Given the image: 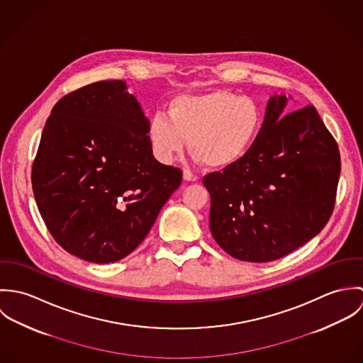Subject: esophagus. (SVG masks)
Listing matches in <instances>:
<instances>
[{
  "instance_id": "esophagus-1",
  "label": "esophagus",
  "mask_w": 363,
  "mask_h": 363,
  "mask_svg": "<svg viewBox=\"0 0 363 363\" xmlns=\"http://www.w3.org/2000/svg\"><path fill=\"white\" fill-rule=\"evenodd\" d=\"M183 177L187 182H197L199 180V176L196 173H193L190 169H184L183 170Z\"/></svg>"
}]
</instances>
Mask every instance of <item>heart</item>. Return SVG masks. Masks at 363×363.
<instances>
[{
    "instance_id": "b5f03b06",
    "label": "heart",
    "mask_w": 363,
    "mask_h": 363,
    "mask_svg": "<svg viewBox=\"0 0 363 363\" xmlns=\"http://www.w3.org/2000/svg\"><path fill=\"white\" fill-rule=\"evenodd\" d=\"M259 127L261 111L253 99L212 91L172 99L167 116L155 113L147 133L154 155L163 163L182 154L189 140L197 159L211 167H226L250 150Z\"/></svg>"
}]
</instances>
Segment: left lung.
<instances>
[{"label": "left lung", "mask_w": 363, "mask_h": 363, "mask_svg": "<svg viewBox=\"0 0 363 363\" xmlns=\"http://www.w3.org/2000/svg\"><path fill=\"white\" fill-rule=\"evenodd\" d=\"M275 95L250 150L222 172L204 176L209 229L232 257L268 262L314 238L328 222L341 172L337 141L314 106L282 117Z\"/></svg>", "instance_id": "obj_1"}]
</instances>
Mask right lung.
Returning a JSON list of instances; mask_svg holds the SVG:
<instances>
[{"instance_id":"add662e5","label":"right lung","mask_w":363,"mask_h":363,"mask_svg":"<svg viewBox=\"0 0 363 363\" xmlns=\"http://www.w3.org/2000/svg\"><path fill=\"white\" fill-rule=\"evenodd\" d=\"M148 118L123 81L82 86L52 107L32 166L39 212L54 240L108 264L145 239L183 173L152 155Z\"/></svg>"}]
</instances>
